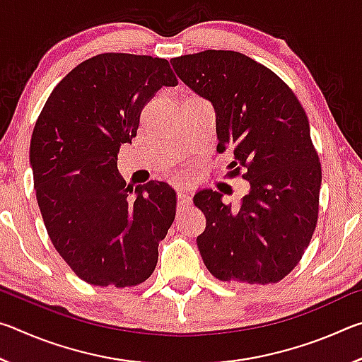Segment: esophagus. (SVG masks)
<instances>
[{
	"label": "esophagus",
	"mask_w": 362,
	"mask_h": 362,
	"mask_svg": "<svg viewBox=\"0 0 362 362\" xmlns=\"http://www.w3.org/2000/svg\"><path fill=\"white\" fill-rule=\"evenodd\" d=\"M188 206H192V196H189L188 189L185 187L177 188V207L179 209H185Z\"/></svg>",
	"instance_id": "obj_1"
}]
</instances>
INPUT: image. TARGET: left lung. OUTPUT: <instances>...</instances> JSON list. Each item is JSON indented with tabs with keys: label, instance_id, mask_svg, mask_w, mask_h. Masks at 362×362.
Instances as JSON below:
<instances>
[{
	"label": "left lung",
	"instance_id": "obj_1",
	"mask_svg": "<svg viewBox=\"0 0 362 362\" xmlns=\"http://www.w3.org/2000/svg\"><path fill=\"white\" fill-rule=\"evenodd\" d=\"M183 83L216 112L217 151L231 150L230 177L250 185L241 204L199 189L206 216L196 238L206 268L226 283L272 284L287 276L313 236L321 163L296 94L278 75L235 51H203L170 60Z\"/></svg>",
	"mask_w": 362,
	"mask_h": 362
}]
</instances>
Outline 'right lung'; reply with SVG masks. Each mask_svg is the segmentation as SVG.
<instances>
[{
	"instance_id": "add662e5",
	"label": "right lung",
	"mask_w": 362,
	"mask_h": 362,
	"mask_svg": "<svg viewBox=\"0 0 362 362\" xmlns=\"http://www.w3.org/2000/svg\"><path fill=\"white\" fill-rule=\"evenodd\" d=\"M177 84L166 59L99 54L75 66L41 110L30 142L36 199L54 247L86 283L131 287L155 272L175 192L151 180L131 196L118 153L137 136L146 102Z\"/></svg>"
}]
</instances>
